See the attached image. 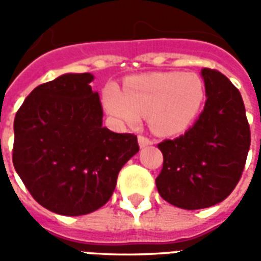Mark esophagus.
<instances>
[{
  "label": "esophagus",
  "mask_w": 261,
  "mask_h": 261,
  "mask_svg": "<svg viewBox=\"0 0 261 261\" xmlns=\"http://www.w3.org/2000/svg\"><path fill=\"white\" fill-rule=\"evenodd\" d=\"M139 146L140 147H146V146H150L153 145V140L149 139V138H146V136H139Z\"/></svg>",
  "instance_id": "34e87169"
}]
</instances>
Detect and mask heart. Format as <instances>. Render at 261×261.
I'll use <instances>...</instances> for the list:
<instances>
[{
  "instance_id": "heart-1",
  "label": "heart",
  "mask_w": 261,
  "mask_h": 261,
  "mask_svg": "<svg viewBox=\"0 0 261 261\" xmlns=\"http://www.w3.org/2000/svg\"><path fill=\"white\" fill-rule=\"evenodd\" d=\"M204 84L191 73H150L130 77L121 90L105 86L102 99L115 121L138 125L147 115L150 129L162 136L184 132L195 121L204 102Z\"/></svg>"
}]
</instances>
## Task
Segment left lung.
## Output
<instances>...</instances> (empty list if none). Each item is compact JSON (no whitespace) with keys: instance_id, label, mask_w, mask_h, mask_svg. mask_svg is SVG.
Here are the masks:
<instances>
[{"instance_id":"left-lung-1","label":"left lung","mask_w":261,"mask_h":261,"mask_svg":"<svg viewBox=\"0 0 261 261\" xmlns=\"http://www.w3.org/2000/svg\"><path fill=\"white\" fill-rule=\"evenodd\" d=\"M206 102L193 127L163 140V169L156 178L162 198L182 210L222 202L239 182L250 147V127L239 90L226 75L202 68Z\"/></svg>"}]
</instances>
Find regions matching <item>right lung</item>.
Here are the masks:
<instances>
[{
  "instance_id": "obj_1",
  "label": "right lung",
  "mask_w": 261,
  "mask_h": 261,
  "mask_svg": "<svg viewBox=\"0 0 261 261\" xmlns=\"http://www.w3.org/2000/svg\"><path fill=\"white\" fill-rule=\"evenodd\" d=\"M90 73L63 74L33 90L14 121L12 162L33 198L55 214H91L108 202L138 138L102 126Z\"/></svg>"
}]
</instances>
